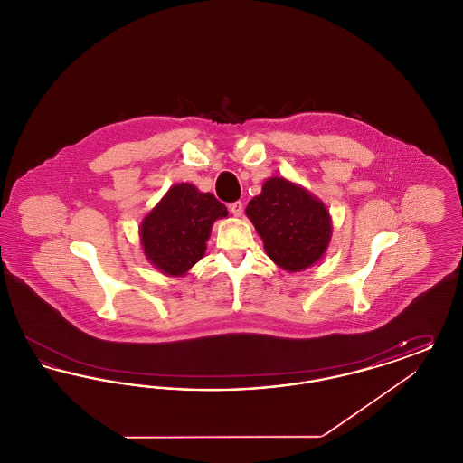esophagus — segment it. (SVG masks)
<instances>
[{"label":"esophagus","mask_w":463,"mask_h":463,"mask_svg":"<svg viewBox=\"0 0 463 463\" xmlns=\"http://www.w3.org/2000/svg\"><path fill=\"white\" fill-rule=\"evenodd\" d=\"M229 210H231V213H232V215H234V217H241V213H242L241 201H236V203H231V204H229Z\"/></svg>","instance_id":"1"}]
</instances>
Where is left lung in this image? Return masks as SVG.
<instances>
[{
  "instance_id": "obj_1",
  "label": "left lung",
  "mask_w": 463,
  "mask_h": 463,
  "mask_svg": "<svg viewBox=\"0 0 463 463\" xmlns=\"http://www.w3.org/2000/svg\"><path fill=\"white\" fill-rule=\"evenodd\" d=\"M246 217L264 241L267 257L288 272L317 264L330 246L333 223L326 204L285 176L265 180L262 193L248 203Z\"/></svg>"
}]
</instances>
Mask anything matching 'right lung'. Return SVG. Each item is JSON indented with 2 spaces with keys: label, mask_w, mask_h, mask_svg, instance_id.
Segmentation results:
<instances>
[{
  "label": "right lung",
  "mask_w": 463,
  "mask_h": 463,
  "mask_svg": "<svg viewBox=\"0 0 463 463\" xmlns=\"http://www.w3.org/2000/svg\"><path fill=\"white\" fill-rule=\"evenodd\" d=\"M227 215L212 193L187 182L172 185L138 225L147 262L165 276H185L204 257L215 221Z\"/></svg>",
  "instance_id": "1"
}]
</instances>
